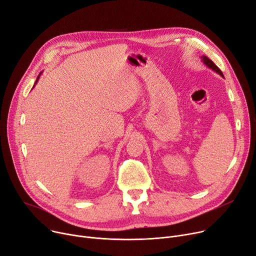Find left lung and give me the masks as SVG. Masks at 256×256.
Masks as SVG:
<instances>
[{
  "label": "left lung",
  "instance_id": "1",
  "mask_svg": "<svg viewBox=\"0 0 256 256\" xmlns=\"http://www.w3.org/2000/svg\"><path fill=\"white\" fill-rule=\"evenodd\" d=\"M202 61H204V63L206 65V66H208L210 68H211V69H213V70H215L217 73H219L220 75H222V76H223V73H222V71L214 64V62L212 61V60H210L208 56H202Z\"/></svg>",
  "mask_w": 256,
  "mask_h": 256
}]
</instances>
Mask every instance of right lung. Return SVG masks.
I'll return each mask as SVG.
<instances>
[{"label": "right lung", "instance_id": "1", "mask_svg": "<svg viewBox=\"0 0 256 256\" xmlns=\"http://www.w3.org/2000/svg\"><path fill=\"white\" fill-rule=\"evenodd\" d=\"M38 78H39V75H38V78H37V80H36V82H37V80H38ZM36 82H35V84H36Z\"/></svg>", "mask_w": 256, "mask_h": 256}]
</instances>
